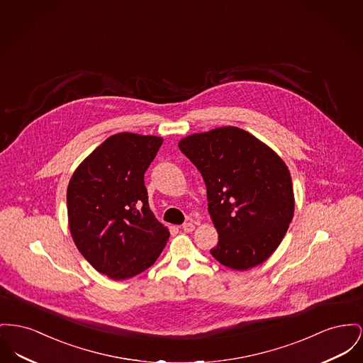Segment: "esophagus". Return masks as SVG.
Here are the masks:
<instances>
[{"mask_svg": "<svg viewBox=\"0 0 363 363\" xmlns=\"http://www.w3.org/2000/svg\"><path fill=\"white\" fill-rule=\"evenodd\" d=\"M182 229H184V232L191 233V232L194 230V225H193L192 222H186V223H184V225H182Z\"/></svg>", "mask_w": 363, "mask_h": 363, "instance_id": "1", "label": "esophagus"}]
</instances>
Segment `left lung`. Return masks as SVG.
<instances>
[{"mask_svg":"<svg viewBox=\"0 0 363 363\" xmlns=\"http://www.w3.org/2000/svg\"><path fill=\"white\" fill-rule=\"evenodd\" d=\"M178 147L207 186L208 213L219 235L211 255L233 270L262 264L294 218L295 196L285 162L235 126L191 134Z\"/></svg>","mask_w":363,"mask_h":363,"instance_id":"8db88e82","label":"left lung"}]
</instances>
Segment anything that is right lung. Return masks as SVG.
<instances>
[{
	"label": "right lung",
	"instance_id": "1",
	"mask_svg": "<svg viewBox=\"0 0 363 363\" xmlns=\"http://www.w3.org/2000/svg\"><path fill=\"white\" fill-rule=\"evenodd\" d=\"M162 137L119 133L93 150L67 188L69 233L86 260L121 281L156 262L170 237L148 204L144 174Z\"/></svg>",
	"mask_w": 363,
	"mask_h": 363
}]
</instances>
